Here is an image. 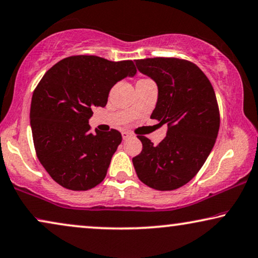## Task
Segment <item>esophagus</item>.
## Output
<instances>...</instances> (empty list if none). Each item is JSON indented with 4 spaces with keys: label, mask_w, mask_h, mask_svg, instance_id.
I'll return each mask as SVG.
<instances>
[{
    "label": "esophagus",
    "mask_w": 258,
    "mask_h": 258,
    "mask_svg": "<svg viewBox=\"0 0 258 258\" xmlns=\"http://www.w3.org/2000/svg\"><path fill=\"white\" fill-rule=\"evenodd\" d=\"M130 136H132V134H130L129 132H123V133H122V137H123V140L129 139Z\"/></svg>",
    "instance_id": "obj_1"
}]
</instances>
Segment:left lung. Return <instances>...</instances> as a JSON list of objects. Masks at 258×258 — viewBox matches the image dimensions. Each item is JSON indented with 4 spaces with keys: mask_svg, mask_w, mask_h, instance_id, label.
I'll list each match as a JSON object with an SVG mask.
<instances>
[{
    "mask_svg": "<svg viewBox=\"0 0 258 258\" xmlns=\"http://www.w3.org/2000/svg\"><path fill=\"white\" fill-rule=\"evenodd\" d=\"M137 70L150 77L159 90L150 116L168 125L158 146L137 136L142 152L133 158L139 179L158 190H173L196 176L218 135L220 117L210 80L196 63L178 58L136 60Z\"/></svg>",
    "mask_w": 258,
    "mask_h": 258,
    "instance_id": "obj_1",
    "label": "left lung"
}]
</instances>
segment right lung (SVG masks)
I'll use <instances>...</instances> for the list:
<instances>
[{"instance_id":"1","label":"right lung","mask_w":258,"mask_h":258,"mask_svg":"<svg viewBox=\"0 0 258 258\" xmlns=\"http://www.w3.org/2000/svg\"><path fill=\"white\" fill-rule=\"evenodd\" d=\"M135 73L132 60L73 55L40 80L29 113L33 142L40 163L60 186L88 190L104 180L122 135L115 129L91 133L89 119L93 108L106 105L112 86Z\"/></svg>"}]
</instances>
